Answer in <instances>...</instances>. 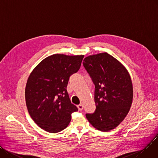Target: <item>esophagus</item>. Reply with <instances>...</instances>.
Wrapping results in <instances>:
<instances>
[{
    "label": "esophagus",
    "mask_w": 158,
    "mask_h": 158,
    "mask_svg": "<svg viewBox=\"0 0 158 158\" xmlns=\"http://www.w3.org/2000/svg\"><path fill=\"white\" fill-rule=\"evenodd\" d=\"M78 110H79L80 111H81V110H83V105L80 104V105H78Z\"/></svg>",
    "instance_id": "esophagus-1"
}]
</instances>
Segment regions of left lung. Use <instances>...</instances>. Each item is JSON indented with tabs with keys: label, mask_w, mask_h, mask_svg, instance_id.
I'll list each match as a JSON object with an SVG mask.
<instances>
[{
	"label": "left lung",
	"mask_w": 158,
	"mask_h": 158,
	"mask_svg": "<svg viewBox=\"0 0 158 158\" xmlns=\"http://www.w3.org/2000/svg\"><path fill=\"white\" fill-rule=\"evenodd\" d=\"M83 65L95 85L96 108L86 117L98 130H112L123 122L131 108L133 92L130 76L123 65L107 53L87 57Z\"/></svg>",
	"instance_id": "left-lung-1"
}]
</instances>
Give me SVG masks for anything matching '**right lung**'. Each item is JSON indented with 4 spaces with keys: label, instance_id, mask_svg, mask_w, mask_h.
<instances>
[{
    "label": "right lung",
    "instance_id": "right-lung-1",
    "mask_svg": "<svg viewBox=\"0 0 158 158\" xmlns=\"http://www.w3.org/2000/svg\"><path fill=\"white\" fill-rule=\"evenodd\" d=\"M83 55L54 54L37 66L28 78L26 105L35 123L44 131L58 133L69 125L77 107L67 91L70 76L79 70Z\"/></svg>",
    "mask_w": 158,
    "mask_h": 158
}]
</instances>
